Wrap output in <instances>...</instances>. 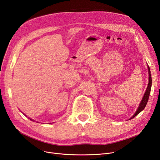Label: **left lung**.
I'll list each match as a JSON object with an SVG mask.
<instances>
[{"label": "left lung", "mask_w": 160, "mask_h": 160, "mask_svg": "<svg viewBox=\"0 0 160 160\" xmlns=\"http://www.w3.org/2000/svg\"><path fill=\"white\" fill-rule=\"evenodd\" d=\"M148 73H149V83H148V84L146 91L144 93V96L142 99V102H141V103L139 105V107H138L137 111H136V113L134 114V115L131 118V119H133L134 117H136L137 115H138L140 113V112L145 108L146 105L148 103V101L149 96H150V94L151 86H152V76H151V72H150V69L149 66H148Z\"/></svg>", "instance_id": "obj_1"}]
</instances>
